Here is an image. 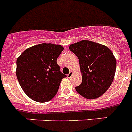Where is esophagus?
<instances>
[{"label":"esophagus","mask_w":132,"mask_h":132,"mask_svg":"<svg viewBox=\"0 0 132 132\" xmlns=\"http://www.w3.org/2000/svg\"><path fill=\"white\" fill-rule=\"evenodd\" d=\"M73 75V71H70V73L67 75V77L68 78H71L72 77V75Z\"/></svg>","instance_id":"esophagus-1"}]
</instances>
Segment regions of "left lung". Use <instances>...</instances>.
Wrapping results in <instances>:
<instances>
[{
    "mask_svg": "<svg viewBox=\"0 0 132 132\" xmlns=\"http://www.w3.org/2000/svg\"><path fill=\"white\" fill-rule=\"evenodd\" d=\"M69 50L77 56L82 77L77 92L85 98L101 96L112 83L116 72V60L111 50L88 40L71 44Z\"/></svg>",
    "mask_w": 132,
    "mask_h": 132,
    "instance_id": "1",
    "label": "left lung"
}]
</instances>
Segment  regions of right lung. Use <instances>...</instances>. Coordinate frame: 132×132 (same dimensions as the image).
I'll return each mask as SVG.
<instances>
[{
	"label": "right lung",
	"mask_w": 132,
	"mask_h": 132,
	"mask_svg": "<svg viewBox=\"0 0 132 132\" xmlns=\"http://www.w3.org/2000/svg\"><path fill=\"white\" fill-rule=\"evenodd\" d=\"M63 50L60 45L40 44L28 48L16 60V77L24 93L33 101L45 102L56 95L66 75L57 59Z\"/></svg>",
	"instance_id": "obj_1"
}]
</instances>
